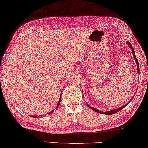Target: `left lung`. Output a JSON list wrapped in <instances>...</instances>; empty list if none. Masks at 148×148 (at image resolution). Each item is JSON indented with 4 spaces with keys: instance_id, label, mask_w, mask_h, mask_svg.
Here are the masks:
<instances>
[{
    "instance_id": "left-lung-1",
    "label": "left lung",
    "mask_w": 148,
    "mask_h": 148,
    "mask_svg": "<svg viewBox=\"0 0 148 148\" xmlns=\"http://www.w3.org/2000/svg\"><path fill=\"white\" fill-rule=\"evenodd\" d=\"M127 42L128 45H129L130 48H131V49H132V52L133 56H134V59H135V60H136V64H137V71H138V72L139 73V71H140V70H139V65H138V60H137V59H136V56H135V53H134V48H133L132 46L131 45V44H130V43L129 42ZM133 98H134V97H133ZM129 102H130V101H129ZM128 103H127V104H126L125 106H122V107H121L120 108L116 109V110H111V111H106V112H103V111H100V110H96V109L94 108H92V107H91V106H88V107L90 108V109H92V110L93 111H96V112H97V113H103V114H105V115H113V114H115V113H117L118 111H121V110H123V108H125L126 106H127V105H128Z\"/></svg>"
}]
</instances>
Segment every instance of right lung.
Returning a JSON list of instances; mask_svg holds the SVG:
<instances>
[{
    "label": "right lung",
    "mask_w": 148,
    "mask_h": 148,
    "mask_svg": "<svg viewBox=\"0 0 148 148\" xmlns=\"http://www.w3.org/2000/svg\"><path fill=\"white\" fill-rule=\"evenodd\" d=\"M61 95H60V100H59V101H58V104H57V108H58V106H60V101H61ZM53 111H54V110H52V111H50V112H49V113H48V114H50V113H52V112H53ZM31 117H35V118H36V117H37V116H36V115H34V116H31ZM40 117H41V115H40Z\"/></svg>",
    "instance_id": "1"
}]
</instances>
